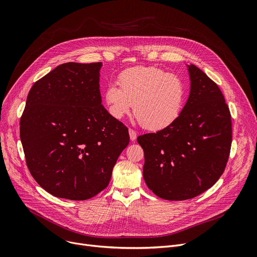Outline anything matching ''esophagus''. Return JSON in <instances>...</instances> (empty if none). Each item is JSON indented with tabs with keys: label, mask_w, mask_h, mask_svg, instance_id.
<instances>
[{
	"label": "esophagus",
	"mask_w": 257,
	"mask_h": 257,
	"mask_svg": "<svg viewBox=\"0 0 257 257\" xmlns=\"http://www.w3.org/2000/svg\"><path fill=\"white\" fill-rule=\"evenodd\" d=\"M129 135H130V139H131V141H135V140H136L137 133H136L133 129H129Z\"/></svg>",
	"instance_id": "esophagus-1"
}]
</instances>
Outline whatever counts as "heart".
<instances>
[{"label": "heart", "mask_w": 257, "mask_h": 257, "mask_svg": "<svg viewBox=\"0 0 257 257\" xmlns=\"http://www.w3.org/2000/svg\"><path fill=\"white\" fill-rule=\"evenodd\" d=\"M118 86L109 83L103 93L108 113L115 119L127 115L134 104V115L146 130L160 131L180 116L185 100V86L174 74L157 67L126 69Z\"/></svg>", "instance_id": "b5f03b06"}]
</instances>
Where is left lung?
Returning a JSON list of instances; mask_svg holds the SVG:
<instances>
[{
  "mask_svg": "<svg viewBox=\"0 0 257 257\" xmlns=\"http://www.w3.org/2000/svg\"><path fill=\"white\" fill-rule=\"evenodd\" d=\"M187 67L190 93L178 119L137 137L146 185L167 200L190 199L210 188L224 173L231 150V114L221 89L198 67Z\"/></svg>",
  "mask_w": 257,
  "mask_h": 257,
  "instance_id": "obj_1",
  "label": "left lung"
}]
</instances>
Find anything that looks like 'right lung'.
<instances>
[{"mask_svg":"<svg viewBox=\"0 0 257 257\" xmlns=\"http://www.w3.org/2000/svg\"><path fill=\"white\" fill-rule=\"evenodd\" d=\"M101 63H65L36 81L20 119L26 165L50 194L95 196L129 143L127 127L101 104Z\"/></svg>","mask_w":257,"mask_h":257,"instance_id":"right-lung-1","label":"right lung"}]
</instances>
